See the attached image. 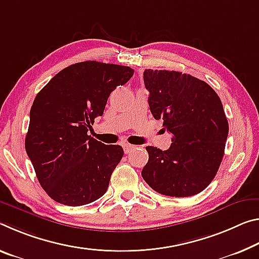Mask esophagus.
<instances>
[{
    "label": "esophagus",
    "mask_w": 259,
    "mask_h": 259,
    "mask_svg": "<svg viewBox=\"0 0 259 259\" xmlns=\"http://www.w3.org/2000/svg\"><path fill=\"white\" fill-rule=\"evenodd\" d=\"M135 145H131V144H129V143H124V144H123V150H124V152L125 153H130L131 151L133 150H135Z\"/></svg>",
    "instance_id": "1"
}]
</instances>
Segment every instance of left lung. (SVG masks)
Returning a JSON list of instances; mask_svg holds the SVG:
<instances>
[{
  "instance_id": "obj_1",
  "label": "left lung",
  "mask_w": 259,
  "mask_h": 259,
  "mask_svg": "<svg viewBox=\"0 0 259 259\" xmlns=\"http://www.w3.org/2000/svg\"><path fill=\"white\" fill-rule=\"evenodd\" d=\"M149 106L155 120L173 135L161 151L146 146L145 182L159 194L189 197L212 182L225 153L228 121L220 98L210 85L179 71H144Z\"/></svg>"
}]
</instances>
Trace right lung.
<instances>
[{
    "label": "right lung",
    "instance_id": "add662e5",
    "mask_svg": "<svg viewBox=\"0 0 259 259\" xmlns=\"http://www.w3.org/2000/svg\"><path fill=\"white\" fill-rule=\"evenodd\" d=\"M134 75L124 65L85 61L64 68L36 94L26 153L47 195L68 206L99 199L123 157L120 145L89 136L109 94Z\"/></svg>",
    "mask_w": 259,
    "mask_h": 259
}]
</instances>
